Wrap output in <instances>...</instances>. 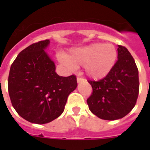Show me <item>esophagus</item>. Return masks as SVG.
<instances>
[{
  "instance_id": "34e87169",
  "label": "esophagus",
  "mask_w": 150,
  "mask_h": 150,
  "mask_svg": "<svg viewBox=\"0 0 150 150\" xmlns=\"http://www.w3.org/2000/svg\"><path fill=\"white\" fill-rule=\"evenodd\" d=\"M83 80H84V79L82 77H79V76H78L77 77V83H81V82H83Z\"/></svg>"
}]
</instances>
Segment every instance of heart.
Returning <instances> with one entry per match:
<instances>
[{
	"label": "heart",
	"instance_id": "heart-1",
	"mask_svg": "<svg viewBox=\"0 0 150 150\" xmlns=\"http://www.w3.org/2000/svg\"><path fill=\"white\" fill-rule=\"evenodd\" d=\"M117 50L111 43H93L81 48L73 49L67 55L60 56L62 63L71 68L83 65L88 76L100 79L113 67Z\"/></svg>",
	"mask_w": 150,
	"mask_h": 150
}]
</instances>
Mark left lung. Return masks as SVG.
<instances>
[{
  "label": "left lung",
  "mask_w": 150,
  "mask_h": 150,
  "mask_svg": "<svg viewBox=\"0 0 150 150\" xmlns=\"http://www.w3.org/2000/svg\"><path fill=\"white\" fill-rule=\"evenodd\" d=\"M118 60L107 76L88 80L92 92L87 99L91 112L104 120H116L128 114L139 94L138 69L125 46L118 45Z\"/></svg>",
  "instance_id": "1"
}]
</instances>
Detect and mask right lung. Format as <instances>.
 <instances>
[{
	"instance_id": "obj_1",
	"label": "right lung",
	"mask_w": 150,
	"mask_h": 150,
	"mask_svg": "<svg viewBox=\"0 0 150 150\" xmlns=\"http://www.w3.org/2000/svg\"><path fill=\"white\" fill-rule=\"evenodd\" d=\"M50 40L22 50L10 67L8 91L12 105L21 117L46 124L60 116L67 97L77 86L75 75L60 76L44 51Z\"/></svg>"
}]
</instances>
